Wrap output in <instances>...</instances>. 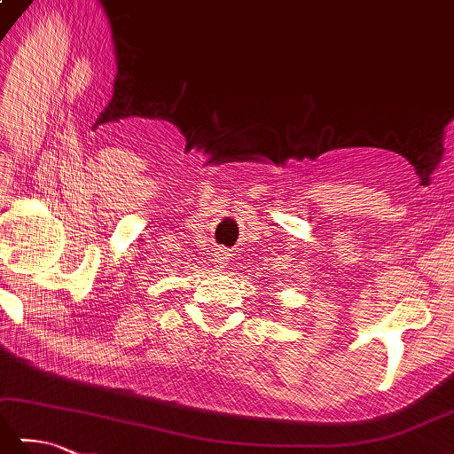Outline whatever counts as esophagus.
Listing matches in <instances>:
<instances>
[{"mask_svg": "<svg viewBox=\"0 0 454 454\" xmlns=\"http://www.w3.org/2000/svg\"><path fill=\"white\" fill-rule=\"evenodd\" d=\"M223 259H225V256H223Z\"/></svg>", "mask_w": 454, "mask_h": 454, "instance_id": "obj_1", "label": "esophagus"}]
</instances>
